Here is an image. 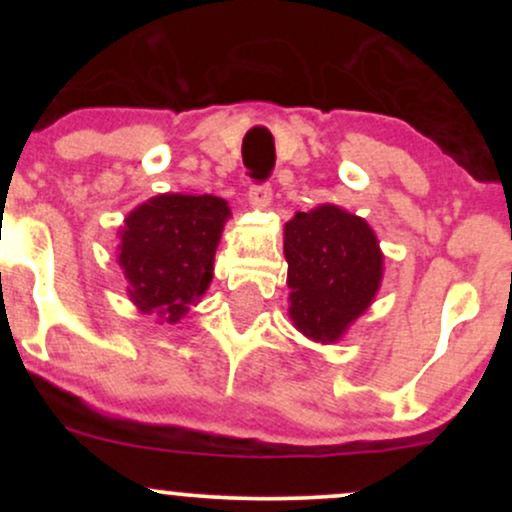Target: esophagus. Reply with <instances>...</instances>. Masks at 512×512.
Here are the masks:
<instances>
[{
  "label": "esophagus",
  "instance_id": "obj_1",
  "mask_svg": "<svg viewBox=\"0 0 512 512\" xmlns=\"http://www.w3.org/2000/svg\"><path fill=\"white\" fill-rule=\"evenodd\" d=\"M248 204L252 209L262 211L272 204V187L269 185H252L250 195H248Z\"/></svg>",
  "mask_w": 512,
  "mask_h": 512
}]
</instances>
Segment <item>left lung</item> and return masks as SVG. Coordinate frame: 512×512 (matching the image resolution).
<instances>
[{"label":"left lung","mask_w":512,"mask_h":512,"mask_svg":"<svg viewBox=\"0 0 512 512\" xmlns=\"http://www.w3.org/2000/svg\"><path fill=\"white\" fill-rule=\"evenodd\" d=\"M289 317L303 337L334 344L373 305L385 274L378 236L337 204L296 211L284 226Z\"/></svg>","instance_id":"8db88e82"}]
</instances>
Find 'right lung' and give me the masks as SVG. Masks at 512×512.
<instances>
[{
  "mask_svg": "<svg viewBox=\"0 0 512 512\" xmlns=\"http://www.w3.org/2000/svg\"><path fill=\"white\" fill-rule=\"evenodd\" d=\"M231 219L214 195H156L134 207L117 231V264L139 313L175 325L214 279V255Z\"/></svg>",
  "mask_w": 512,
  "mask_h": 512,
  "instance_id": "add662e5",
  "label": "right lung"
}]
</instances>
